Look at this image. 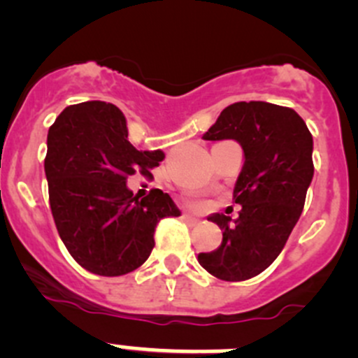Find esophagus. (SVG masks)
Returning a JSON list of instances; mask_svg holds the SVG:
<instances>
[{"mask_svg":"<svg viewBox=\"0 0 358 358\" xmlns=\"http://www.w3.org/2000/svg\"><path fill=\"white\" fill-rule=\"evenodd\" d=\"M182 217L186 219L187 222H191V224H196V222H200V217H196V215L189 214V212H184V215H182Z\"/></svg>","mask_w":358,"mask_h":358,"instance_id":"1","label":"esophagus"}]
</instances>
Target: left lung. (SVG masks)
Here are the masks:
<instances>
[{
	"label": "left lung",
	"mask_w": 358,
	"mask_h": 358,
	"mask_svg": "<svg viewBox=\"0 0 358 358\" xmlns=\"http://www.w3.org/2000/svg\"><path fill=\"white\" fill-rule=\"evenodd\" d=\"M201 139L236 141L243 167L233 187L242 210L236 219L208 215L222 229V242L198 254V263L221 280H247L277 259L303 212L313 179V137L294 109L250 101L222 109Z\"/></svg>",
	"instance_id": "left-lung-1"
}]
</instances>
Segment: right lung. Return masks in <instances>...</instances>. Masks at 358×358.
<instances>
[{
    "mask_svg": "<svg viewBox=\"0 0 358 358\" xmlns=\"http://www.w3.org/2000/svg\"><path fill=\"white\" fill-rule=\"evenodd\" d=\"M47 148L52 215L71 256L102 277L137 270L153 250L158 222L180 215L164 191L139 200L127 186L137 172L151 176L164 151L136 150L123 113L102 101L64 109L48 130Z\"/></svg>",
    "mask_w": 358,
    "mask_h": 358,
    "instance_id": "right-lung-1",
    "label": "right lung"
}]
</instances>
